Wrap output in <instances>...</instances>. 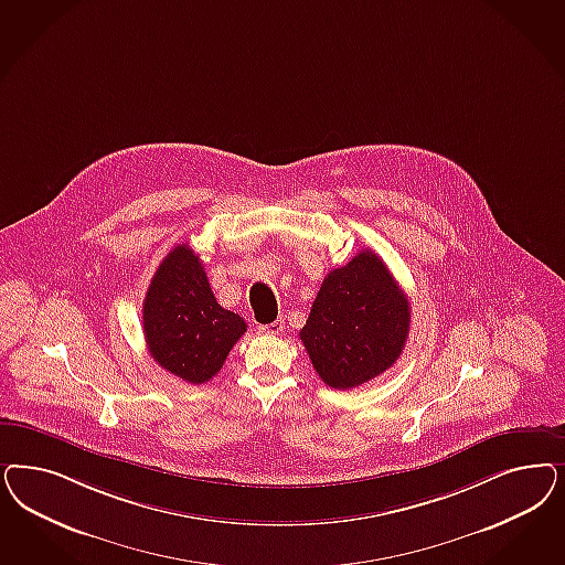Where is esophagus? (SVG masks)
<instances>
[{
	"label": "esophagus",
	"mask_w": 565,
	"mask_h": 565,
	"mask_svg": "<svg viewBox=\"0 0 565 565\" xmlns=\"http://www.w3.org/2000/svg\"><path fill=\"white\" fill-rule=\"evenodd\" d=\"M282 328H285V322H282V320H274L270 324H259L257 330H259V332H264V334H278Z\"/></svg>",
	"instance_id": "1"
}]
</instances>
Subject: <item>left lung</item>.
<instances>
[{"instance_id": "left-lung-1", "label": "left lung", "mask_w": 565, "mask_h": 565, "mask_svg": "<svg viewBox=\"0 0 565 565\" xmlns=\"http://www.w3.org/2000/svg\"><path fill=\"white\" fill-rule=\"evenodd\" d=\"M409 320L405 292L383 259L365 249L327 274L299 337L318 376L345 391L399 360Z\"/></svg>"}]
</instances>
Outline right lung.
<instances>
[{
    "mask_svg": "<svg viewBox=\"0 0 565 565\" xmlns=\"http://www.w3.org/2000/svg\"><path fill=\"white\" fill-rule=\"evenodd\" d=\"M245 330V320L216 301L189 245L166 255L143 301L147 349L158 364L186 383H207Z\"/></svg>",
    "mask_w": 565,
    "mask_h": 565,
    "instance_id": "add662e5",
    "label": "right lung"
}]
</instances>
